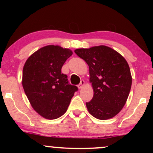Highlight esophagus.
I'll list each match as a JSON object with an SVG mask.
<instances>
[{
	"mask_svg": "<svg viewBox=\"0 0 153 153\" xmlns=\"http://www.w3.org/2000/svg\"><path fill=\"white\" fill-rule=\"evenodd\" d=\"M84 85H85V81H84V80H81V81H80V84L78 85V88H82Z\"/></svg>",
	"mask_w": 153,
	"mask_h": 153,
	"instance_id": "34e87169",
	"label": "esophagus"
}]
</instances>
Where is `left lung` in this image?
I'll return each mask as SVG.
<instances>
[{
    "label": "left lung",
    "mask_w": 153,
    "mask_h": 153,
    "mask_svg": "<svg viewBox=\"0 0 153 153\" xmlns=\"http://www.w3.org/2000/svg\"><path fill=\"white\" fill-rule=\"evenodd\" d=\"M89 66L94 97L86 106L95 118L106 120L122 109L131 86V75L126 59L117 51L103 46L75 50Z\"/></svg>",
    "instance_id": "1"
}]
</instances>
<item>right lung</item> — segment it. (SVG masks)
I'll return each mask as SVG.
<instances>
[{"instance_id": "add662e5", "label": "right lung", "mask_w": 153, "mask_h": 153, "mask_svg": "<svg viewBox=\"0 0 153 153\" xmlns=\"http://www.w3.org/2000/svg\"><path fill=\"white\" fill-rule=\"evenodd\" d=\"M73 54L69 49L48 45L31 54L23 69L22 85L31 106L47 119L66 112L78 87L69 83L61 69Z\"/></svg>"}]
</instances>
